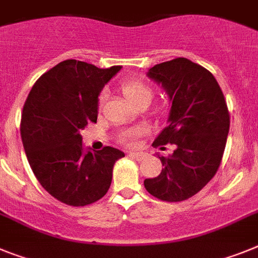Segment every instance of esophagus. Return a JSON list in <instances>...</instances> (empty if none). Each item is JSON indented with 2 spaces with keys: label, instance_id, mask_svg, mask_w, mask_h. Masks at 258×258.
I'll use <instances>...</instances> for the list:
<instances>
[{
  "label": "esophagus",
  "instance_id": "1",
  "mask_svg": "<svg viewBox=\"0 0 258 258\" xmlns=\"http://www.w3.org/2000/svg\"><path fill=\"white\" fill-rule=\"evenodd\" d=\"M130 156L133 157V159L138 160V161H142L144 159V153L142 152H130Z\"/></svg>",
  "mask_w": 258,
  "mask_h": 258
}]
</instances>
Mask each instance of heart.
Masks as SVG:
<instances>
[{
  "label": "heart",
  "mask_w": 258,
  "mask_h": 258,
  "mask_svg": "<svg viewBox=\"0 0 258 258\" xmlns=\"http://www.w3.org/2000/svg\"><path fill=\"white\" fill-rule=\"evenodd\" d=\"M120 89H122V93L123 96L125 97V99L134 106H138L142 102L149 103L153 96V92L152 89H151V86L147 85L146 82L139 81V80H127V81L122 82ZM103 101H105V94H101V97H99V105H102ZM142 134V128H135L131 130V131H125V133L122 134V136H120V142L124 143V144H128V146H133L134 143L136 142V139H138Z\"/></svg>",
  "instance_id": "obj_1"
}]
</instances>
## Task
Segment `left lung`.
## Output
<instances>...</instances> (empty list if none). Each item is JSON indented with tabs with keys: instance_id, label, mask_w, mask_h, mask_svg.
Returning <instances> with one entry per match:
<instances>
[{
	"instance_id": "obj_1",
	"label": "left lung",
	"mask_w": 258,
	"mask_h": 258,
	"mask_svg": "<svg viewBox=\"0 0 258 258\" xmlns=\"http://www.w3.org/2000/svg\"><path fill=\"white\" fill-rule=\"evenodd\" d=\"M170 99L168 123L153 144H174L168 157L159 156L164 169L144 179L147 191L166 202H181L215 176L229 131V112L219 84L206 68L185 57L152 67L147 73Z\"/></svg>"
}]
</instances>
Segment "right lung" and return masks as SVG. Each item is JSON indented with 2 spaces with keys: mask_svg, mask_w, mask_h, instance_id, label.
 Returning a JSON list of instances; mask_svg holds the SVG:
<instances>
[{
  "mask_svg": "<svg viewBox=\"0 0 258 258\" xmlns=\"http://www.w3.org/2000/svg\"><path fill=\"white\" fill-rule=\"evenodd\" d=\"M120 68L61 61L39 77L23 106L21 138L32 172L45 191L69 206L102 198L114 164L124 156L112 147L85 151L80 134L97 123L99 93Z\"/></svg>",
  "mask_w": 258,
  "mask_h": 258,
  "instance_id": "obj_1",
  "label": "right lung"
}]
</instances>
